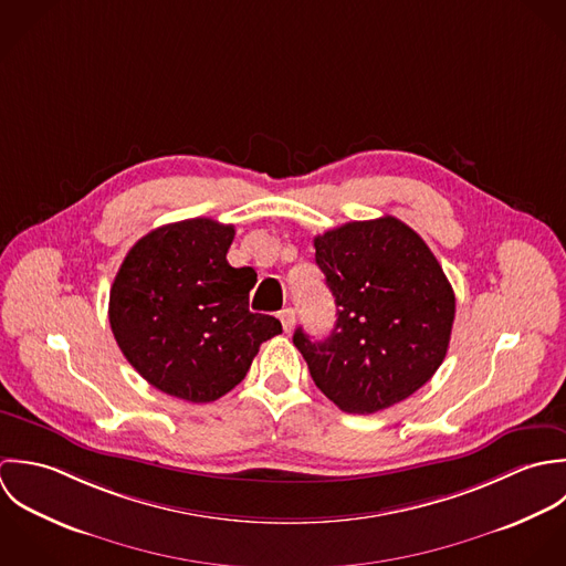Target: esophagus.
Returning a JSON list of instances; mask_svg holds the SVG:
<instances>
[{
	"instance_id": "obj_1",
	"label": "esophagus",
	"mask_w": 566,
	"mask_h": 566,
	"mask_svg": "<svg viewBox=\"0 0 566 566\" xmlns=\"http://www.w3.org/2000/svg\"><path fill=\"white\" fill-rule=\"evenodd\" d=\"M280 322H282V328H284L286 333H291L293 326H295V311H293V308H284V311L280 313Z\"/></svg>"
}]
</instances>
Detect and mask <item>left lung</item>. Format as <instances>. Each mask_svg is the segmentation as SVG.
Returning <instances> with one entry per match:
<instances>
[{"label":"left lung","mask_w":566,"mask_h":566,"mask_svg":"<svg viewBox=\"0 0 566 566\" xmlns=\"http://www.w3.org/2000/svg\"><path fill=\"white\" fill-rule=\"evenodd\" d=\"M315 260L337 304L326 339L293 335L315 385L340 411L376 413L429 382L449 349L454 293L427 242L380 217L317 235Z\"/></svg>","instance_id":"left-lung-1"}]
</instances>
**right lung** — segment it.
I'll return each mask as SVG.
<instances>
[{
	"mask_svg": "<svg viewBox=\"0 0 566 566\" xmlns=\"http://www.w3.org/2000/svg\"><path fill=\"white\" fill-rule=\"evenodd\" d=\"M233 226L188 219L157 227L126 253L109 295V324L126 360L159 391L212 402L249 371L260 345L282 333L249 311L255 271L233 269Z\"/></svg>",
	"mask_w": 566,
	"mask_h": 566,
	"instance_id": "add662e5",
	"label": "right lung"
}]
</instances>
